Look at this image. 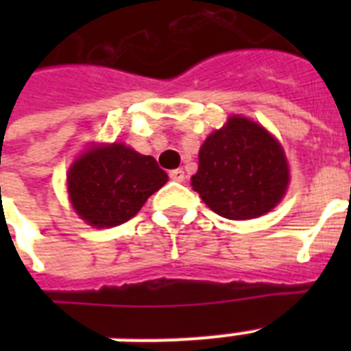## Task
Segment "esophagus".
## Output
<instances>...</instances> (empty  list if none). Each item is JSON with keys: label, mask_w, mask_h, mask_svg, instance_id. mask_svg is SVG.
<instances>
[{"label": "esophagus", "mask_w": 351, "mask_h": 351, "mask_svg": "<svg viewBox=\"0 0 351 351\" xmlns=\"http://www.w3.org/2000/svg\"><path fill=\"white\" fill-rule=\"evenodd\" d=\"M169 178L173 182H184L186 180V175H184V171L182 169H173L169 171Z\"/></svg>", "instance_id": "esophagus-1"}]
</instances>
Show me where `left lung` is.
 I'll return each mask as SVG.
<instances>
[{"mask_svg":"<svg viewBox=\"0 0 351 351\" xmlns=\"http://www.w3.org/2000/svg\"><path fill=\"white\" fill-rule=\"evenodd\" d=\"M288 182L280 143L255 121L233 117L200 147L191 186L217 215L245 220L275 208Z\"/></svg>","mask_w":351,"mask_h":351,"instance_id":"1","label":"left lung"}]
</instances>
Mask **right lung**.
I'll use <instances>...</instances> for the list:
<instances>
[{
	"mask_svg": "<svg viewBox=\"0 0 351 351\" xmlns=\"http://www.w3.org/2000/svg\"><path fill=\"white\" fill-rule=\"evenodd\" d=\"M167 182L153 156L112 143L89 149L69 171V195L76 213L96 228L132 219L151 195Z\"/></svg>",
	"mask_w": 351,
	"mask_h": 351,
	"instance_id": "obj_1",
	"label": "right lung"
}]
</instances>
